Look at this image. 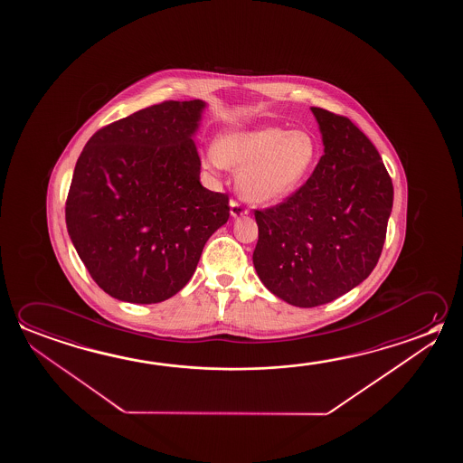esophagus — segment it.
Segmentation results:
<instances>
[{
  "label": "esophagus",
  "mask_w": 463,
  "mask_h": 463,
  "mask_svg": "<svg viewBox=\"0 0 463 463\" xmlns=\"http://www.w3.org/2000/svg\"><path fill=\"white\" fill-rule=\"evenodd\" d=\"M229 206H231V216H232V218H241V216L249 213L243 208V205H241V203L235 202V200H231Z\"/></svg>",
  "instance_id": "esophagus-1"
}]
</instances>
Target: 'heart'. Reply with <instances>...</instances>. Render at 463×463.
I'll return each mask as SVG.
<instances>
[{"instance_id": "heart-1", "label": "heart", "mask_w": 463, "mask_h": 463, "mask_svg": "<svg viewBox=\"0 0 463 463\" xmlns=\"http://www.w3.org/2000/svg\"><path fill=\"white\" fill-rule=\"evenodd\" d=\"M318 158L317 138L308 130L278 126L224 130L203 153V167L241 171L239 192L251 203H274L296 192Z\"/></svg>"}]
</instances>
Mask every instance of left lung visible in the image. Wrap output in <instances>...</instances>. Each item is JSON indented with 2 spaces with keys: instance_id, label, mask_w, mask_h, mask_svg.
I'll return each instance as SVG.
<instances>
[{
  "instance_id": "8db88e82",
  "label": "left lung",
  "mask_w": 463,
  "mask_h": 463,
  "mask_svg": "<svg viewBox=\"0 0 463 463\" xmlns=\"http://www.w3.org/2000/svg\"><path fill=\"white\" fill-rule=\"evenodd\" d=\"M325 155L279 205L255 210L253 265L265 288L302 308L333 302L372 274L394 187L378 150L345 116L311 108Z\"/></svg>"
}]
</instances>
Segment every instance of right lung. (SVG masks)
Listing matches in <instances>:
<instances>
[{
  "instance_id": "add662e5",
  "label": "right lung",
  "mask_w": 463,
  "mask_h": 463,
  "mask_svg": "<svg viewBox=\"0 0 463 463\" xmlns=\"http://www.w3.org/2000/svg\"><path fill=\"white\" fill-rule=\"evenodd\" d=\"M206 103L163 101L90 137L77 159L66 224L91 279L130 304H158L195 273L229 220V197L200 184L192 137Z\"/></svg>"
}]
</instances>
